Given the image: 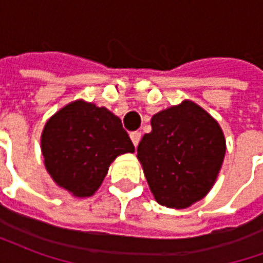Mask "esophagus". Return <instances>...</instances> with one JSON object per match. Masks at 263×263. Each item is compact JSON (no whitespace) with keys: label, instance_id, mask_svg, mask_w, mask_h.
Listing matches in <instances>:
<instances>
[{"label":"esophagus","instance_id":"34e87169","mask_svg":"<svg viewBox=\"0 0 263 263\" xmlns=\"http://www.w3.org/2000/svg\"><path fill=\"white\" fill-rule=\"evenodd\" d=\"M129 137H131L134 145H135V146H138V143H139V141H141V132H138V131L131 132V135H129Z\"/></svg>","mask_w":263,"mask_h":263}]
</instances>
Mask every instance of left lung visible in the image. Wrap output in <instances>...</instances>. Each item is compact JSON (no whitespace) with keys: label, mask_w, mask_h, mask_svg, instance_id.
Here are the masks:
<instances>
[{"label":"left lung","mask_w":263,"mask_h":263,"mask_svg":"<svg viewBox=\"0 0 263 263\" xmlns=\"http://www.w3.org/2000/svg\"><path fill=\"white\" fill-rule=\"evenodd\" d=\"M138 145V159L156 201L186 209L213 187L226 155L218 122L192 101L163 109Z\"/></svg>","instance_id":"left-lung-1"}]
</instances>
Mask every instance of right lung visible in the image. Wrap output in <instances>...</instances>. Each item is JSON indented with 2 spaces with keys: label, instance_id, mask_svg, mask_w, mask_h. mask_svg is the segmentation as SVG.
Returning <instances> with one entry per match:
<instances>
[{
  "label": "right lung",
  "instance_id": "obj_1",
  "mask_svg": "<svg viewBox=\"0 0 263 263\" xmlns=\"http://www.w3.org/2000/svg\"><path fill=\"white\" fill-rule=\"evenodd\" d=\"M135 146L118 117L96 104L74 101L58 111L42 132L49 175L76 197H90L111 162Z\"/></svg>",
  "mask_w": 263,
  "mask_h": 263
}]
</instances>
